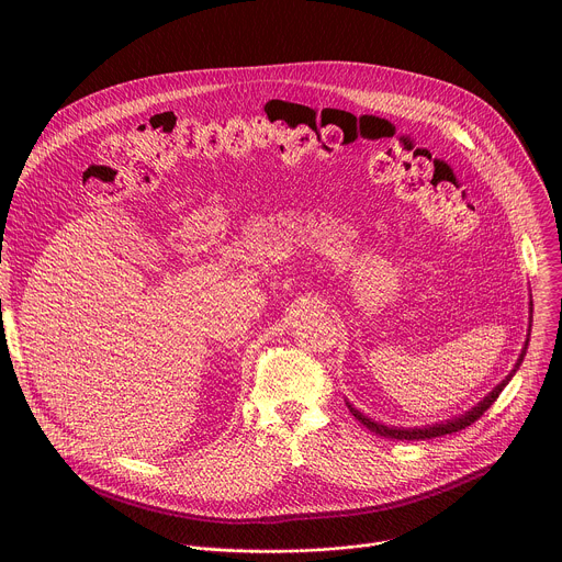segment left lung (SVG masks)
Returning a JSON list of instances; mask_svg holds the SVG:
<instances>
[{"mask_svg": "<svg viewBox=\"0 0 562 562\" xmlns=\"http://www.w3.org/2000/svg\"><path fill=\"white\" fill-rule=\"evenodd\" d=\"M533 311V304L529 302V313ZM529 319H531V315H529ZM531 327V325H529ZM531 331V329H529ZM527 345H529V334H527V340H525V347H522V351H520V356H518V360H516V367L509 371V375L501 382V384H496L483 400H480V403L475 405V407H471L469 412H464V414H460L458 418H449V420H445V423H434V425H425V427H391V425H382V423H375L373 418H369V416H364L362 412H358L349 400H347V407H349V412L356 416V420H360L369 431H373V434H378V436H384V438H391V440H429V438H438V436H447V434H453V431H460V429H464V427H469L471 423H475L480 416H483L494 403H496V397L501 395V391L509 384V380L516 375V371L520 369V364H522V360H525V353H527Z\"/></svg>", "mask_w": 562, "mask_h": 562, "instance_id": "obj_1", "label": "left lung"}]
</instances>
